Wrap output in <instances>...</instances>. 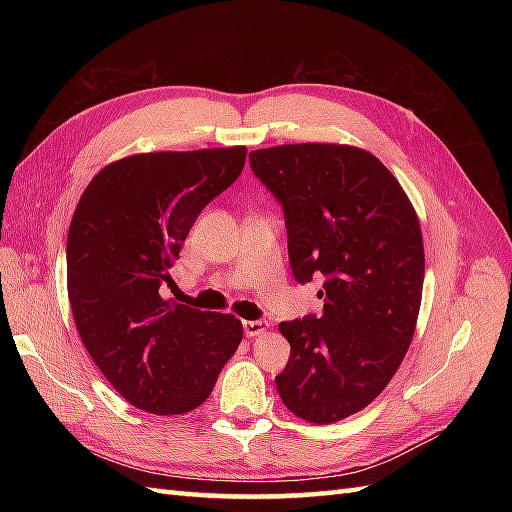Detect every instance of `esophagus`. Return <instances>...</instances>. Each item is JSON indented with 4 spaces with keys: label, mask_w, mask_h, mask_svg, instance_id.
<instances>
[{
    "label": "esophagus",
    "mask_w": 512,
    "mask_h": 512,
    "mask_svg": "<svg viewBox=\"0 0 512 512\" xmlns=\"http://www.w3.org/2000/svg\"><path fill=\"white\" fill-rule=\"evenodd\" d=\"M267 329H269V324L265 320H245L243 322V333L247 337L262 335V333H267Z\"/></svg>",
    "instance_id": "1"
}]
</instances>
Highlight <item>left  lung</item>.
Instances as JSON below:
<instances>
[{
    "label": "left lung",
    "mask_w": 512,
    "mask_h": 512,
    "mask_svg": "<svg viewBox=\"0 0 512 512\" xmlns=\"http://www.w3.org/2000/svg\"><path fill=\"white\" fill-rule=\"evenodd\" d=\"M280 200L297 282L324 275L320 318L280 324L290 359L277 391L307 423L369 406L412 344L423 297L421 224L399 181L369 151L299 143L250 153Z\"/></svg>",
    "instance_id": "1"
}]
</instances>
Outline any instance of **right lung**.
<instances>
[{"label":"right lung","instance_id":"right-lung-1","mask_svg":"<svg viewBox=\"0 0 512 512\" xmlns=\"http://www.w3.org/2000/svg\"><path fill=\"white\" fill-rule=\"evenodd\" d=\"M245 147L136 153L104 166L72 215L66 245L76 331L134 408L173 416L211 395L237 352L232 314L162 299L196 218L235 183Z\"/></svg>","mask_w":512,"mask_h":512}]
</instances>
